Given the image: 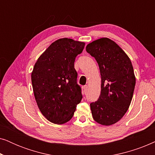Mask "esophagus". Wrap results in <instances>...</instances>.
Wrapping results in <instances>:
<instances>
[{
	"label": "esophagus",
	"instance_id": "1",
	"mask_svg": "<svg viewBox=\"0 0 155 155\" xmlns=\"http://www.w3.org/2000/svg\"><path fill=\"white\" fill-rule=\"evenodd\" d=\"M83 89H84V92H87V90H88V86L87 85H84V87H83Z\"/></svg>",
	"mask_w": 155,
	"mask_h": 155
}]
</instances>
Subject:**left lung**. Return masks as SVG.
<instances>
[{"instance_id":"1","label":"left lung","mask_w":155,"mask_h":155,"mask_svg":"<svg viewBox=\"0 0 155 155\" xmlns=\"http://www.w3.org/2000/svg\"><path fill=\"white\" fill-rule=\"evenodd\" d=\"M86 51L94 57L101 74V94L90 104L94 120L103 126L120 120L132 101L135 76L132 63L113 40L103 37L88 44Z\"/></svg>"}]
</instances>
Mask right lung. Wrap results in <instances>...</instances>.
Segmentation results:
<instances>
[{
    "label": "right lung",
    "instance_id": "1",
    "mask_svg": "<svg viewBox=\"0 0 155 155\" xmlns=\"http://www.w3.org/2000/svg\"><path fill=\"white\" fill-rule=\"evenodd\" d=\"M84 45L68 38L59 39L35 63L31 75L34 95L40 111L50 122L61 125L69 121L81 101L74 62Z\"/></svg>",
    "mask_w": 155,
    "mask_h": 155
}]
</instances>
